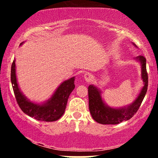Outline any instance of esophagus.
<instances>
[{
	"label": "esophagus",
	"instance_id": "esophagus-1",
	"mask_svg": "<svg viewBox=\"0 0 158 158\" xmlns=\"http://www.w3.org/2000/svg\"><path fill=\"white\" fill-rule=\"evenodd\" d=\"M84 79L86 82H90L93 80V75L90 73H86L84 75Z\"/></svg>",
	"mask_w": 158,
	"mask_h": 158
}]
</instances>
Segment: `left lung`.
I'll use <instances>...</instances> for the list:
<instances>
[{"instance_id": "1", "label": "left lung", "mask_w": 158, "mask_h": 158, "mask_svg": "<svg viewBox=\"0 0 158 158\" xmlns=\"http://www.w3.org/2000/svg\"><path fill=\"white\" fill-rule=\"evenodd\" d=\"M136 47L135 44H133ZM141 64V78L143 87L139 95L131 104L123 108H114L107 106L102 100L101 90L96 86L90 85L88 87L89 110L92 117L96 122L103 125H115L128 120L139 109L148 89V73L146 71V60L144 56H139L135 58Z\"/></svg>"}]
</instances>
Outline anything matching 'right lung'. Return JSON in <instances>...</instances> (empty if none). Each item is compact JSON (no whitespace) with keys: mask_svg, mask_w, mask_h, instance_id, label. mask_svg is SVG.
I'll return each instance as SVG.
<instances>
[{"mask_svg":"<svg viewBox=\"0 0 158 158\" xmlns=\"http://www.w3.org/2000/svg\"><path fill=\"white\" fill-rule=\"evenodd\" d=\"M74 80L75 77L64 81L50 99L44 103L38 104L29 100L20 90L16 78L15 59L11 67V81L18 104L23 113L40 121L53 122L62 117L69 96L75 88Z\"/></svg>","mask_w":158,"mask_h":158,"instance_id":"add662e5","label":"right lung"}]
</instances>
